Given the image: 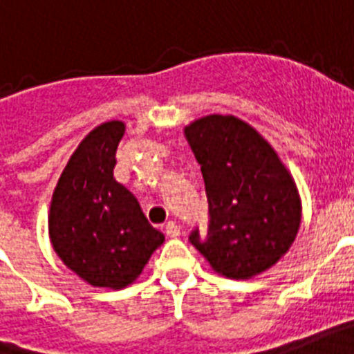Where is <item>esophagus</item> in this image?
I'll return each instance as SVG.
<instances>
[{"label":"esophagus","instance_id":"obj_1","mask_svg":"<svg viewBox=\"0 0 354 354\" xmlns=\"http://www.w3.org/2000/svg\"><path fill=\"white\" fill-rule=\"evenodd\" d=\"M165 232H167V236L176 238L180 236V227H178V223L174 222V220H169V222L165 223Z\"/></svg>","mask_w":354,"mask_h":354}]
</instances>
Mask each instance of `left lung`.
I'll list each match as a JSON object with an SVG mask.
<instances>
[{"label":"left lung","instance_id":"1","mask_svg":"<svg viewBox=\"0 0 354 354\" xmlns=\"http://www.w3.org/2000/svg\"><path fill=\"white\" fill-rule=\"evenodd\" d=\"M202 165L209 227L189 242L216 272L234 280L274 266L297 238L301 205L297 185L274 149L249 123L211 114L185 127Z\"/></svg>","mask_w":354,"mask_h":354}]
</instances>
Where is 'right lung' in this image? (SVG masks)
Returning a JSON list of instances; mask_svg holds the SVG:
<instances>
[{"instance_id": "add662e5", "label": "right lung", "mask_w": 354, "mask_h": 354, "mask_svg": "<svg viewBox=\"0 0 354 354\" xmlns=\"http://www.w3.org/2000/svg\"><path fill=\"white\" fill-rule=\"evenodd\" d=\"M123 132L125 125L114 120L83 138L54 189L48 216L50 242L63 263L91 286L112 289L136 280L165 240L114 178Z\"/></svg>"}]
</instances>
